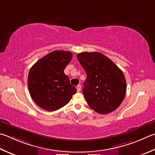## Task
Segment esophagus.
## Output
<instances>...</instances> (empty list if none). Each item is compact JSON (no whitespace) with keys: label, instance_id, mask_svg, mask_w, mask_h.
I'll list each match as a JSON object with an SVG mask.
<instances>
[{"label":"esophagus","instance_id":"esophagus-1","mask_svg":"<svg viewBox=\"0 0 155 155\" xmlns=\"http://www.w3.org/2000/svg\"><path fill=\"white\" fill-rule=\"evenodd\" d=\"M77 92H80L81 90V86L80 84H78V85L77 87Z\"/></svg>","mask_w":155,"mask_h":155}]
</instances>
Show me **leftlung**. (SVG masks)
Masks as SVG:
<instances>
[{
  "label": "left lung",
  "mask_w": 155,
  "mask_h": 155,
  "mask_svg": "<svg viewBox=\"0 0 155 155\" xmlns=\"http://www.w3.org/2000/svg\"><path fill=\"white\" fill-rule=\"evenodd\" d=\"M77 59L87 74L83 93L89 107L100 114L116 110L126 95L122 71L99 52H82Z\"/></svg>",
  "instance_id": "1"
}]
</instances>
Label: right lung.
I'll use <instances>...</instances> for the list:
<instances>
[{
	"mask_svg": "<svg viewBox=\"0 0 155 155\" xmlns=\"http://www.w3.org/2000/svg\"><path fill=\"white\" fill-rule=\"evenodd\" d=\"M72 58L70 51L56 50L39 59L29 70L28 89L39 107L49 111L58 110L67 104L77 92L64 72Z\"/></svg>",
	"mask_w": 155,
	"mask_h": 155,
	"instance_id": "right-lung-1",
	"label": "right lung"
}]
</instances>
